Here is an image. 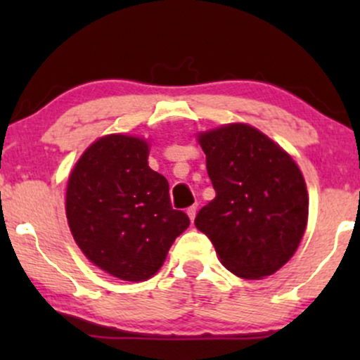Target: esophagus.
I'll return each instance as SVG.
<instances>
[{"instance_id": "1", "label": "esophagus", "mask_w": 360, "mask_h": 360, "mask_svg": "<svg viewBox=\"0 0 360 360\" xmlns=\"http://www.w3.org/2000/svg\"><path fill=\"white\" fill-rule=\"evenodd\" d=\"M186 213H188L189 220L194 221V218H196V206H189V208L186 210Z\"/></svg>"}]
</instances>
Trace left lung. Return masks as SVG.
Segmentation results:
<instances>
[{
  "label": "left lung",
  "instance_id": "1",
  "mask_svg": "<svg viewBox=\"0 0 360 360\" xmlns=\"http://www.w3.org/2000/svg\"><path fill=\"white\" fill-rule=\"evenodd\" d=\"M213 201L194 225L218 259L242 279H262L295 255L308 223L307 183L279 143L249 123L198 131Z\"/></svg>",
  "mask_w": 360,
  "mask_h": 360
}]
</instances>
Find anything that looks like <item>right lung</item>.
Instances as JSON below:
<instances>
[{
  "mask_svg": "<svg viewBox=\"0 0 360 360\" xmlns=\"http://www.w3.org/2000/svg\"><path fill=\"white\" fill-rule=\"evenodd\" d=\"M148 152L143 137L103 135L74 164L65 189L77 247L106 274L130 283L150 279L189 226L188 214L172 210L166 177L148 167Z\"/></svg>",
  "mask_w": 360,
  "mask_h": 360,
  "instance_id": "right-lung-1",
  "label": "right lung"
}]
</instances>
